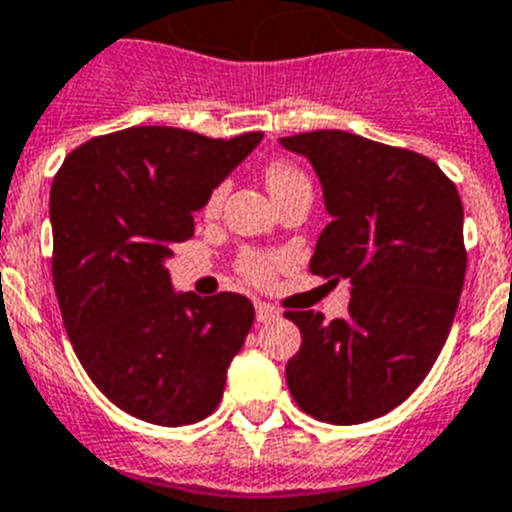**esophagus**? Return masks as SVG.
<instances>
[{"instance_id":"esophagus-1","label":"esophagus","mask_w":512,"mask_h":512,"mask_svg":"<svg viewBox=\"0 0 512 512\" xmlns=\"http://www.w3.org/2000/svg\"><path fill=\"white\" fill-rule=\"evenodd\" d=\"M255 317H257V322L265 324V322H270V319L278 317V311H275L270 304H262V301H257V304H255Z\"/></svg>"}]
</instances>
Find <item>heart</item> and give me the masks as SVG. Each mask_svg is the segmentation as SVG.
<instances>
[{"mask_svg":"<svg viewBox=\"0 0 512 512\" xmlns=\"http://www.w3.org/2000/svg\"><path fill=\"white\" fill-rule=\"evenodd\" d=\"M299 182H306V177L301 175L299 167H293L291 162H283V159H278V162H270L268 167H265V185H268V190L273 198L275 195L286 193L288 188L299 185ZM224 193H226L224 185H216V188L208 193L203 211L206 213L219 211L221 201H224ZM242 270H244V275H250L252 281H268L270 273H273V260H270V257H262V255H247L242 260Z\"/></svg>","mask_w":512,"mask_h":512,"instance_id":"obj_1","label":"heart"}]
</instances>
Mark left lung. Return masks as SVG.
Segmentation results:
<instances>
[{
    "mask_svg": "<svg viewBox=\"0 0 512 512\" xmlns=\"http://www.w3.org/2000/svg\"><path fill=\"white\" fill-rule=\"evenodd\" d=\"M278 144L309 159L330 213L309 270L350 281L345 317L286 314L301 330L288 389L306 415L361 425L410 397L446 345L466 275L464 206L441 167L415 151L348 131Z\"/></svg>",
    "mask_w": 512,
    "mask_h": 512,
    "instance_id": "8db88e82",
    "label": "left lung"
}]
</instances>
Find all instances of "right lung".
<instances>
[{"instance_id": "obj_1", "label": "right lung", "mask_w": 512, "mask_h": 512, "mask_svg": "<svg viewBox=\"0 0 512 512\" xmlns=\"http://www.w3.org/2000/svg\"><path fill=\"white\" fill-rule=\"evenodd\" d=\"M262 133L208 139L133 126L74 149L53 177V286L79 363L128 415L177 428L216 410L255 306L172 288L167 260L193 213Z\"/></svg>"}]
</instances>
